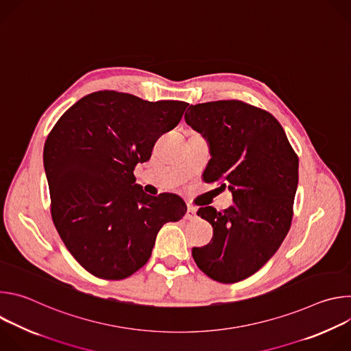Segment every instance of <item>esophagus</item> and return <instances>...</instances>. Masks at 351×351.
Masks as SVG:
<instances>
[{
  "label": "esophagus",
  "mask_w": 351,
  "mask_h": 351,
  "mask_svg": "<svg viewBox=\"0 0 351 351\" xmlns=\"http://www.w3.org/2000/svg\"><path fill=\"white\" fill-rule=\"evenodd\" d=\"M184 218L189 219V221L195 219V218H197V210H195L193 206H187V213H186Z\"/></svg>",
  "instance_id": "obj_1"
}]
</instances>
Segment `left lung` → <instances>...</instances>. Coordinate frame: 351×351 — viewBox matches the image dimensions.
Listing matches in <instances>:
<instances>
[{
    "mask_svg": "<svg viewBox=\"0 0 351 351\" xmlns=\"http://www.w3.org/2000/svg\"><path fill=\"white\" fill-rule=\"evenodd\" d=\"M184 121L210 144L204 171L221 182L233 206L218 213L202 207L197 215L213 225L214 236L191 254L207 276L221 283L256 274L286 237L298 183V157L280 123L267 111L237 99L190 106Z\"/></svg>",
    "mask_w": 351,
    "mask_h": 351,
    "instance_id": "8db88e82",
    "label": "left lung"
}]
</instances>
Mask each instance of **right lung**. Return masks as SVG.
I'll return each mask as SVG.
<instances>
[{
    "label": "right lung",
    "instance_id": "1",
    "mask_svg": "<svg viewBox=\"0 0 351 351\" xmlns=\"http://www.w3.org/2000/svg\"><path fill=\"white\" fill-rule=\"evenodd\" d=\"M187 106L95 91L49 132L43 158L53 221L69 253L91 275L130 276L148 261L162 225L186 214L176 194H145L133 171L149 160L158 137L179 123Z\"/></svg>",
    "mask_w": 351,
    "mask_h": 351
}]
</instances>
